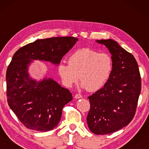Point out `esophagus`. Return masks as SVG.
<instances>
[{"label":"esophagus","mask_w":149,"mask_h":149,"mask_svg":"<svg viewBox=\"0 0 149 149\" xmlns=\"http://www.w3.org/2000/svg\"><path fill=\"white\" fill-rule=\"evenodd\" d=\"M83 97V96H82L81 95H80V94H76V95H75V98L76 99H80Z\"/></svg>","instance_id":"34e87169"}]
</instances>
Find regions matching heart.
<instances>
[{"label":"heart","instance_id":"b5f03b06","mask_svg":"<svg viewBox=\"0 0 149 149\" xmlns=\"http://www.w3.org/2000/svg\"><path fill=\"white\" fill-rule=\"evenodd\" d=\"M69 64L59 63L57 71L62 83L71 88L80 80L81 86L88 91L95 92L102 88L110 78L113 70V59L107 52L90 48H82L69 56Z\"/></svg>","mask_w":149,"mask_h":149}]
</instances>
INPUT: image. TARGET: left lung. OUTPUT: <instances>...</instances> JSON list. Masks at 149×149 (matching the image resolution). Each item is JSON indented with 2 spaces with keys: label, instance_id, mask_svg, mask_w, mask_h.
Returning a JSON list of instances; mask_svg holds the SVG:
<instances>
[{
  "label": "left lung",
  "instance_id": "1",
  "mask_svg": "<svg viewBox=\"0 0 149 149\" xmlns=\"http://www.w3.org/2000/svg\"><path fill=\"white\" fill-rule=\"evenodd\" d=\"M107 47L113 59L111 75L106 85L88 97L87 123L96 134H108L127 125L134 118L141 92L137 62L131 53L112 39L97 40Z\"/></svg>",
  "mask_w": 149,
  "mask_h": 149
}]
</instances>
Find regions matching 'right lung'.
Returning a JSON list of instances; mask_svg holds the SVG:
<instances>
[{"mask_svg": "<svg viewBox=\"0 0 149 149\" xmlns=\"http://www.w3.org/2000/svg\"><path fill=\"white\" fill-rule=\"evenodd\" d=\"M78 40L70 36L39 39L13 55L6 72L7 98L10 108L26 127L52 130L60 120L63 107L73 100L69 90L52 78L33 79L29 66L33 60L58 65Z\"/></svg>", "mask_w": 149, "mask_h": 149, "instance_id": "right-lung-1", "label": "right lung"}]
</instances>
